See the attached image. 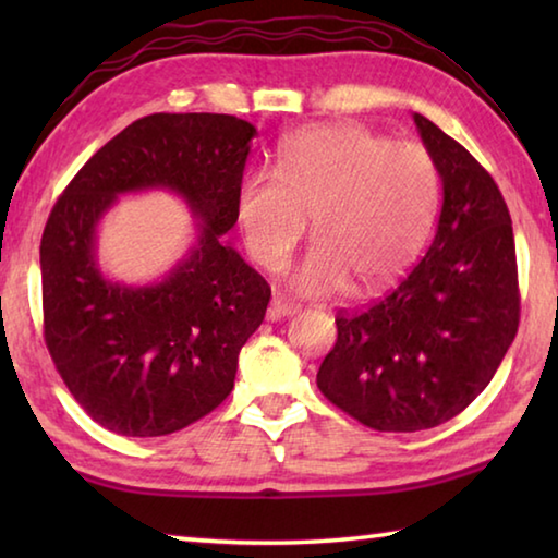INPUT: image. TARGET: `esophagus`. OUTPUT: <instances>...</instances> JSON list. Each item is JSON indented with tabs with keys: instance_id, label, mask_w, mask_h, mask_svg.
Here are the masks:
<instances>
[{
	"instance_id": "esophagus-1",
	"label": "esophagus",
	"mask_w": 558,
	"mask_h": 558,
	"mask_svg": "<svg viewBox=\"0 0 558 558\" xmlns=\"http://www.w3.org/2000/svg\"><path fill=\"white\" fill-rule=\"evenodd\" d=\"M298 313V305L292 300H288L286 295H272L270 307H268V317L270 319H280V317H290Z\"/></svg>"
}]
</instances>
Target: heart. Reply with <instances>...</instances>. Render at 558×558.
<instances>
[{
	"label": "heart",
	"instance_id": "obj_1",
	"mask_svg": "<svg viewBox=\"0 0 558 558\" xmlns=\"http://www.w3.org/2000/svg\"><path fill=\"white\" fill-rule=\"evenodd\" d=\"M438 206L440 174L426 147L335 125L288 137L276 174L243 179L235 211L245 248L272 272L286 266L313 219L317 243L292 286L323 295L352 282L366 295L418 258Z\"/></svg>",
	"mask_w": 558,
	"mask_h": 558
}]
</instances>
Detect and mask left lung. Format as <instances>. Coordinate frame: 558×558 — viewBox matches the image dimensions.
<instances>
[{
  "label": "left lung",
  "instance_id": "left-lung-1",
  "mask_svg": "<svg viewBox=\"0 0 558 558\" xmlns=\"http://www.w3.org/2000/svg\"><path fill=\"white\" fill-rule=\"evenodd\" d=\"M436 159V239L399 286L339 310L337 342L317 372L327 401L374 430L413 433L456 418L483 393L519 327L517 253L495 179L465 147L415 112Z\"/></svg>",
  "mask_w": 558,
  "mask_h": 558
}]
</instances>
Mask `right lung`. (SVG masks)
<instances>
[{
    "label": "right lung",
    "mask_w": 558,
    "mask_h": 558,
    "mask_svg": "<svg viewBox=\"0 0 558 558\" xmlns=\"http://www.w3.org/2000/svg\"><path fill=\"white\" fill-rule=\"evenodd\" d=\"M256 128L219 112H155L102 145L53 204L41 235L44 339L73 399L118 436H169L233 389L270 286L223 233ZM169 187L203 226L170 276L132 289L101 278L95 229L118 193Z\"/></svg>",
    "instance_id": "obj_1"
}]
</instances>
